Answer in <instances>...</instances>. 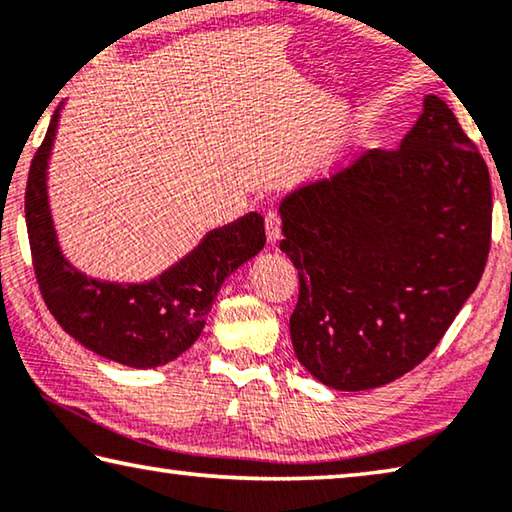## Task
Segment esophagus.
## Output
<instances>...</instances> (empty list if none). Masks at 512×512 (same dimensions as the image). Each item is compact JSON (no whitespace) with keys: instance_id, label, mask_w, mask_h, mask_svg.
<instances>
[{"instance_id":"esophagus-1","label":"esophagus","mask_w":512,"mask_h":512,"mask_svg":"<svg viewBox=\"0 0 512 512\" xmlns=\"http://www.w3.org/2000/svg\"><path fill=\"white\" fill-rule=\"evenodd\" d=\"M264 227H266V239H269V243H275L280 239L282 234V223H280V216L275 212H269L264 218Z\"/></svg>"}]
</instances>
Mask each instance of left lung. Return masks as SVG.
I'll list each match as a JSON object with an SVG mask.
<instances>
[{
	"label": "left lung",
	"instance_id": "left-lung-1",
	"mask_svg": "<svg viewBox=\"0 0 512 512\" xmlns=\"http://www.w3.org/2000/svg\"><path fill=\"white\" fill-rule=\"evenodd\" d=\"M298 269L289 319L303 367L332 389L392 383L428 358L481 280L490 173L437 95L396 150H364L280 202Z\"/></svg>",
	"mask_w": 512,
	"mask_h": 512
}]
</instances>
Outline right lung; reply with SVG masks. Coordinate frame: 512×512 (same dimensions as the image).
<instances>
[{
  "mask_svg": "<svg viewBox=\"0 0 512 512\" xmlns=\"http://www.w3.org/2000/svg\"><path fill=\"white\" fill-rule=\"evenodd\" d=\"M61 109L63 104L31 161L24 196L40 291L61 328L88 351L132 369L161 367L196 344L227 275L264 248V218L250 212L214 227L196 248L145 282L91 278L63 255L47 193Z\"/></svg>",
  "mask_w": 512,
  "mask_h": 512,
  "instance_id": "add662e5",
  "label": "right lung"
}]
</instances>
